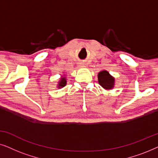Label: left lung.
Listing matches in <instances>:
<instances>
[{"mask_svg":"<svg viewBox=\"0 0 158 158\" xmlns=\"http://www.w3.org/2000/svg\"><path fill=\"white\" fill-rule=\"evenodd\" d=\"M98 83L106 90H111L114 88L115 79L106 70L101 71L98 74Z\"/></svg>","mask_w":158,"mask_h":158,"instance_id":"left-lung-1","label":"left lung"}]
</instances>
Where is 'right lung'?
Listing matches in <instances>:
<instances>
[{
    "mask_svg": "<svg viewBox=\"0 0 158 158\" xmlns=\"http://www.w3.org/2000/svg\"><path fill=\"white\" fill-rule=\"evenodd\" d=\"M67 83V81H66V78L64 77H62L61 78H60V81H59V83H58V88H63L64 86H65Z\"/></svg>",
    "mask_w": 158,
    "mask_h": 158,
    "instance_id": "right-lung-1",
    "label": "right lung"
}]
</instances>
